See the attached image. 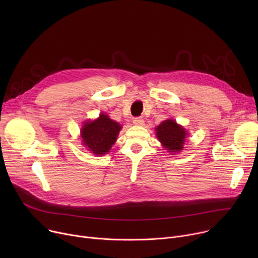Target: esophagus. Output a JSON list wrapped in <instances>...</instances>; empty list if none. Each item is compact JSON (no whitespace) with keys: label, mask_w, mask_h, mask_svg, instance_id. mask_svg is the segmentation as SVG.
<instances>
[{"label":"esophagus","mask_w":258,"mask_h":258,"mask_svg":"<svg viewBox=\"0 0 258 258\" xmlns=\"http://www.w3.org/2000/svg\"><path fill=\"white\" fill-rule=\"evenodd\" d=\"M133 123L136 125H143L144 124V120L141 117H135L133 119Z\"/></svg>","instance_id":"1"}]
</instances>
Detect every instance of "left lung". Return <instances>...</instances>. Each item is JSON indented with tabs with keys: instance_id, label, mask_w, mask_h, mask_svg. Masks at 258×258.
Segmentation results:
<instances>
[{
	"instance_id": "8db88e82",
	"label": "left lung",
	"mask_w": 258,
	"mask_h": 258,
	"mask_svg": "<svg viewBox=\"0 0 258 258\" xmlns=\"http://www.w3.org/2000/svg\"><path fill=\"white\" fill-rule=\"evenodd\" d=\"M156 131L159 141L169 153L173 154L182 151L187 133L181 125L177 124V122L171 119L165 120L156 128Z\"/></svg>"
}]
</instances>
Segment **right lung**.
Segmentation results:
<instances>
[{
    "label": "right lung",
    "instance_id": "add662e5",
    "mask_svg": "<svg viewBox=\"0 0 258 258\" xmlns=\"http://www.w3.org/2000/svg\"><path fill=\"white\" fill-rule=\"evenodd\" d=\"M120 130L119 123L101 114L97 120L86 122L81 128V138L90 152L101 156L110 152Z\"/></svg>",
    "mask_w": 258,
    "mask_h": 258
}]
</instances>
